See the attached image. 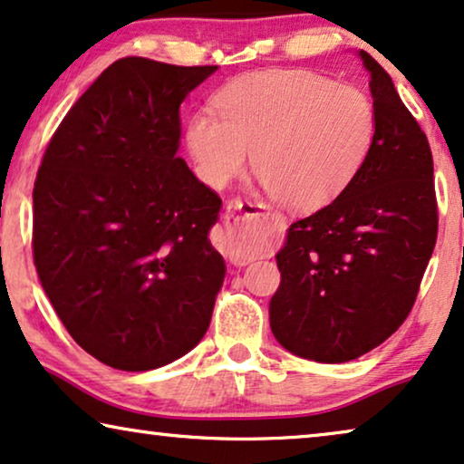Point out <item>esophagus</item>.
I'll return each mask as SVG.
<instances>
[{
    "instance_id": "1",
    "label": "esophagus",
    "mask_w": 464,
    "mask_h": 464,
    "mask_svg": "<svg viewBox=\"0 0 464 464\" xmlns=\"http://www.w3.org/2000/svg\"><path fill=\"white\" fill-rule=\"evenodd\" d=\"M242 208H244L242 199L228 201V206H227V231L233 233V236H242V233L246 231ZM233 263L237 265V258H233Z\"/></svg>"
}]
</instances>
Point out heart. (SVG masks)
Returning <instances> with one entry per match:
<instances>
[{
	"label": "heart",
	"mask_w": 464,
	"mask_h": 464,
	"mask_svg": "<svg viewBox=\"0 0 464 464\" xmlns=\"http://www.w3.org/2000/svg\"><path fill=\"white\" fill-rule=\"evenodd\" d=\"M188 122V150L209 187H225L252 150L269 193L290 208H316L348 187L372 154V97L310 70L246 73Z\"/></svg>",
	"instance_id": "obj_1"
}]
</instances>
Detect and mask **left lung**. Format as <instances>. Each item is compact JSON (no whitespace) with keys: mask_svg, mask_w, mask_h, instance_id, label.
<instances>
[{"mask_svg":"<svg viewBox=\"0 0 464 464\" xmlns=\"http://www.w3.org/2000/svg\"><path fill=\"white\" fill-rule=\"evenodd\" d=\"M378 114L372 154L331 203L295 220L277 252L269 304L277 342L318 362H345L410 316L437 242L433 154L391 76L361 51Z\"/></svg>","mask_w":464,"mask_h":464,"instance_id":"8db88e82","label":"left lung"}]
</instances>
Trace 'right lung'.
<instances>
[{"label":"right lung","instance_id":"add662e5","mask_svg":"<svg viewBox=\"0 0 464 464\" xmlns=\"http://www.w3.org/2000/svg\"><path fill=\"white\" fill-rule=\"evenodd\" d=\"M216 65L114 61L48 141L34 263L67 333L103 365L148 372L206 335L225 261L220 197L182 157L180 103Z\"/></svg>","mask_w":464,"mask_h":464}]
</instances>
